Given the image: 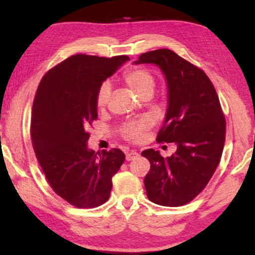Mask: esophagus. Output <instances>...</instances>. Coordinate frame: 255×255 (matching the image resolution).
I'll return each mask as SVG.
<instances>
[{
    "instance_id": "1",
    "label": "esophagus",
    "mask_w": 255,
    "mask_h": 255,
    "mask_svg": "<svg viewBox=\"0 0 255 255\" xmlns=\"http://www.w3.org/2000/svg\"><path fill=\"white\" fill-rule=\"evenodd\" d=\"M139 154L135 151H130L127 153V161H131V160H134L135 158H138Z\"/></svg>"
}]
</instances>
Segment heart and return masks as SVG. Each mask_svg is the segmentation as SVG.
I'll list each match as a JSON object with an SVG mask.
<instances>
[{"label": "heart", "instance_id": "b5f03b06", "mask_svg": "<svg viewBox=\"0 0 255 255\" xmlns=\"http://www.w3.org/2000/svg\"><path fill=\"white\" fill-rule=\"evenodd\" d=\"M123 79L128 88L134 94H137L139 97H144L147 95L152 96L155 86V80L148 69L142 67L131 68L125 73ZM110 94L111 88L109 83H102L96 95L97 109L102 110L107 107L110 99ZM147 125V122H137V123H130L125 125L123 128L124 137L130 139V140H135L142 133V131L145 130Z\"/></svg>", "mask_w": 255, "mask_h": 255}]
</instances>
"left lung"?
<instances>
[{"instance_id": "8db88e82", "label": "left lung", "mask_w": 255, "mask_h": 255, "mask_svg": "<svg viewBox=\"0 0 255 255\" xmlns=\"http://www.w3.org/2000/svg\"><path fill=\"white\" fill-rule=\"evenodd\" d=\"M156 65L165 75L168 108L159 142H175L176 152L162 158L148 148L141 155L151 169L144 179L149 201L181 207L204 189L221 160L225 142V117L207 74L172 50L142 53L134 65Z\"/></svg>"}]
</instances>
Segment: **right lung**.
Returning a JSON list of instances; mask_svg holds the SVG:
<instances>
[{"label":"right lung","mask_w":255,"mask_h":255,"mask_svg":"<svg viewBox=\"0 0 255 255\" xmlns=\"http://www.w3.org/2000/svg\"><path fill=\"white\" fill-rule=\"evenodd\" d=\"M128 60L72 55L44 75L34 96L31 139L37 160L52 189L76 208L107 202L125 160L120 148L89 149L87 130L97 118L101 85Z\"/></svg>","instance_id":"right-lung-1"}]
</instances>
